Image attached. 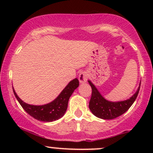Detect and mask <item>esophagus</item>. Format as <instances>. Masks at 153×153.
I'll list each match as a JSON object with an SVG mask.
<instances>
[{"instance_id":"34e87169","label":"esophagus","mask_w":153,"mask_h":153,"mask_svg":"<svg viewBox=\"0 0 153 153\" xmlns=\"http://www.w3.org/2000/svg\"><path fill=\"white\" fill-rule=\"evenodd\" d=\"M88 78V75L86 72H81V73L79 74L78 79L79 81H80V83H85V82H87Z\"/></svg>"}]
</instances>
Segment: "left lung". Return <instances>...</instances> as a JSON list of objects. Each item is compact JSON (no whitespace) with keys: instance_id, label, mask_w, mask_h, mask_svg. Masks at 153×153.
<instances>
[{"instance_id":"1","label":"left lung","mask_w":153,"mask_h":153,"mask_svg":"<svg viewBox=\"0 0 153 153\" xmlns=\"http://www.w3.org/2000/svg\"><path fill=\"white\" fill-rule=\"evenodd\" d=\"M88 82L92 88V96L89 102L91 111L98 118L108 120L122 115L130 108L137 97L141 84L140 81L137 90L129 99L121 101H110L103 97L90 80H88Z\"/></svg>"}]
</instances>
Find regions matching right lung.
Here are the masks:
<instances>
[{"mask_svg": "<svg viewBox=\"0 0 153 153\" xmlns=\"http://www.w3.org/2000/svg\"><path fill=\"white\" fill-rule=\"evenodd\" d=\"M78 86V78L73 79L69 82L55 99L44 105H31L26 103L19 97L13 87V91L21 106L29 115L39 121L51 122L57 120L64 116L68 108L70 97Z\"/></svg>", "mask_w": 153, "mask_h": 153, "instance_id": "add662e5", "label": "right lung"}]
</instances>
